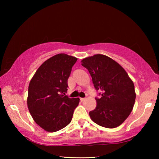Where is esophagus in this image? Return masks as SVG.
I'll return each instance as SVG.
<instances>
[{"label": "esophagus", "instance_id": "1", "mask_svg": "<svg viewBox=\"0 0 159 159\" xmlns=\"http://www.w3.org/2000/svg\"><path fill=\"white\" fill-rule=\"evenodd\" d=\"M86 98H80V101H81V102H83L84 100H85Z\"/></svg>", "mask_w": 159, "mask_h": 159}]
</instances>
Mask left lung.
Listing matches in <instances>:
<instances>
[{
  "label": "left lung",
  "instance_id": "8db88e82",
  "mask_svg": "<svg viewBox=\"0 0 159 159\" xmlns=\"http://www.w3.org/2000/svg\"><path fill=\"white\" fill-rule=\"evenodd\" d=\"M81 63L101 95L100 98H96V109L89 113L91 119L105 128L119 126L129 116L135 102L133 80L119 63L106 55L96 54Z\"/></svg>",
  "mask_w": 159,
  "mask_h": 159
}]
</instances>
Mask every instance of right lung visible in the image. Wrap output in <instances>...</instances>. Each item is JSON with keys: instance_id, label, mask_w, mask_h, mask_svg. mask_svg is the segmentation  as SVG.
<instances>
[{"instance_id": "right-lung-1", "label": "right lung", "mask_w": 159, "mask_h": 159, "mask_svg": "<svg viewBox=\"0 0 159 159\" xmlns=\"http://www.w3.org/2000/svg\"><path fill=\"white\" fill-rule=\"evenodd\" d=\"M77 58L56 55L43 62L29 83L27 106L35 123L48 132H56L72 121L79 98L66 96L67 79Z\"/></svg>"}]
</instances>
